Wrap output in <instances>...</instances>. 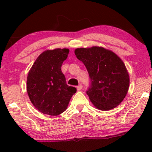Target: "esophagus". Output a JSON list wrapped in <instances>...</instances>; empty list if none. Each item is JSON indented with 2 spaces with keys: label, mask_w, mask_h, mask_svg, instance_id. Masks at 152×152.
<instances>
[{
  "label": "esophagus",
  "mask_w": 152,
  "mask_h": 152,
  "mask_svg": "<svg viewBox=\"0 0 152 152\" xmlns=\"http://www.w3.org/2000/svg\"><path fill=\"white\" fill-rule=\"evenodd\" d=\"M82 88H83V86H82L81 84H79L78 86H77V90L78 91H81L82 89Z\"/></svg>",
  "instance_id": "1"
}]
</instances>
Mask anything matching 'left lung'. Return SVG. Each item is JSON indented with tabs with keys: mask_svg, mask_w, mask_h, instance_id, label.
Returning <instances> with one entry per match:
<instances>
[{
	"mask_svg": "<svg viewBox=\"0 0 152 152\" xmlns=\"http://www.w3.org/2000/svg\"><path fill=\"white\" fill-rule=\"evenodd\" d=\"M89 74L87 95L98 109H114L125 98L129 87V76L124 62L116 54L103 47L75 50Z\"/></svg>",
	"mask_w": 152,
	"mask_h": 152,
	"instance_id": "obj_1",
	"label": "left lung"
}]
</instances>
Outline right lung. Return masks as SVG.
<instances>
[{"label":"right lung","instance_id":"obj_1","mask_svg":"<svg viewBox=\"0 0 152 152\" xmlns=\"http://www.w3.org/2000/svg\"><path fill=\"white\" fill-rule=\"evenodd\" d=\"M68 48L47 50L40 54L27 77V92L36 109L44 114L57 116L66 111L75 87L66 84L61 71Z\"/></svg>","mask_w":152,"mask_h":152}]
</instances>
